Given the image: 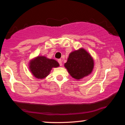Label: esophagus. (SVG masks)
<instances>
[{"instance_id": "34e87169", "label": "esophagus", "mask_w": 125, "mask_h": 125, "mask_svg": "<svg viewBox=\"0 0 125 125\" xmlns=\"http://www.w3.org/2000/svg\"><path fill=\"white\" fill-rule=\"evenodd\" d=\"M58 61L59 63L60 64V65H61V66L62 65V59H58Z\"/></svg>"}]
</instances>
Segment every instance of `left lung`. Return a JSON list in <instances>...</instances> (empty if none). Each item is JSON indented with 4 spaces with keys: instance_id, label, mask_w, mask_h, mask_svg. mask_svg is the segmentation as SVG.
Segmentation results:
<instances>
[{
    "instance_id": "obj_1",
    "label": "left lung",
    "mask_w": 125,
    "mask_h": 125,
    "mask_svg": "<svg viewBox=\"0 0 125 125\" xmlns=\"http://www.w3.org/2000/svg\"><path fill=\"white\" fill-rule=\"evenodd\" d=\"M64 66L73 78L79 81L92 73L94 60L86 50L81 48L70 53Z\"/></svg>"
}]
</instances>
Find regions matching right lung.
I'll list each match as a JSON object with an SVG mask.
<instances>
[{
  "label": "right lung",
  "mask_w": 125,
  "mask_h": 125,
  "mask_svg": "<svg viewBox=\"0 0 125 125\" xmlns=\"http://www.w3.org/2000/svg\"><path fill=\"white\" fill-rule=\"evenodd\" d=\"M59 66L56 60L49 59L44 56H38L32 58L29 63V69L33 76L39 79L46 78L52 68Z\"/></svg>",
  "instance_id": "1"
}]
</instances>
